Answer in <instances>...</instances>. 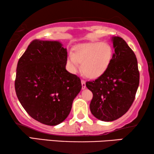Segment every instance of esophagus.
<instances>
[{
    "label": "esophagus",
    "instance_id": "1",
    "mask_svg": "<svg viewBox=\"0 0 154 154\" xmlns=\"http://www.w3.org/2000/svg\"><path fill=\"white\" fill-rule=\"evenodd\" d=\"M81 84H82V89H85L86 88L85 85V81L84 80H81Z\"/></svg>",
    "mask_w": 154,
    "mask_h": 154
}]
</instances>
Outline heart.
I'll return each instance as SVG.
<instances>
[{
	"label": "heart",
	"mask_w": 154,
	"mask_h": 154,
	"mask_svg": "<svg viewBox=\"0 0 154 154\" xmlns=\"http://www.w3.org/2000/svg\"><path fill=\"white\" fill-rule=\"evenodd\" d=\"M113 57V49L106 42L93 43L81 46L74 54L68 56V64L71 70L75 72L81 64L82 73L89 79H97L108 68Z\"/></svg>",
	"instance_id": "heart-1"
}]
</instances>
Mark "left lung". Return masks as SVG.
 Masks as SVG:
<instances>
[{
  "instance_id": "obj_1",
  "label": "left lung",
  "mask_w": 154,
  "mask_h": 154,
  "mask_svg": "<svg viewBox=\"0 0 154 154\" xmlns=\"http://www.w3.org/2000/svg\"><path fill=\"white\" fill-rule=\"evenodd\" d=\"M115 53L106 71L85 85L92 92L90 104L94 117L113 121L129 110L140 83L137 60L134 52L121 37H113Z\"/></svg>"
}]
</instances>
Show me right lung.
<instances>
[{
	"mask_svg": "<svg viewBox=\"0 0 154 154\" xmlns=\"http://www.w3.org/2000/svg\"><path fill=\"white\" fill-rule=\"evenodd\" d=\"M67 52L58 41L33 40L18 61L14 88L27 113L48 125L64 121L81 91V79L66 70Z\"/></svg>",
	"mask_w": 154,
	"mask_h": 154,
	"instance_id": "1",
	"label": "right lung"
}]
</instances>
